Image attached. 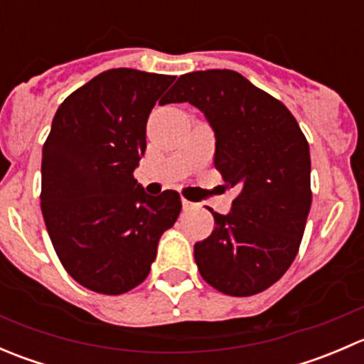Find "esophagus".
<instances>
[{"label":"esophagus","instance_id":"1","mask_svg":"<svg viewBox=\"0 0 364 364\" xmlns=\"http://www.w3.org/2000/svg\"><path fill=\"white\" fill-rule=\"evenodd\" d=\"M193 208H196V204L190 203V200H186V199H183V209H185V211H192Z\"/></svg>","mask_w":364,"mask_h":364}]
</instances>
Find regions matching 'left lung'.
<instances>
[{
    "instance_id": "left-lung-1",
    "label": "left lung",
    "mask_w": 364,
    "mask_h": 364,
    "mask_svg": "<svg viewBox=\"0 0 364 364\" xmlns=\"http://www.w3.org/2000/svg\"><path fill=\"white\" fill-rule=\"evenodd\" d=\"M188 102L215 130V167L236 188L229 215L213 213L196 243L200 277L227 296L259 294L296 259L311 205L310 148L292 112L234 70L178 79L165 104Z\"/></svg>"
}]
</instances>
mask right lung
<instances>
[{
	"mask_svg": "<svg viewBox=\"0 0 364 364\" xmlns=\"http://www.w3.org/2000/svg\"><path fill=\"white\" fill-rule=\"evenodd\" d=\"M174 79L107 70L54 114L42 151V215L67 273L98 294H124L142 284L160 236L181 211L178 192L151 197L134 178L149 112Z\"/></svg>",
	"mask_w": 364,
	"mask_h": 364,
	"instance_id": "add662e5",
	"label": "right lung"
}]
</instances>
